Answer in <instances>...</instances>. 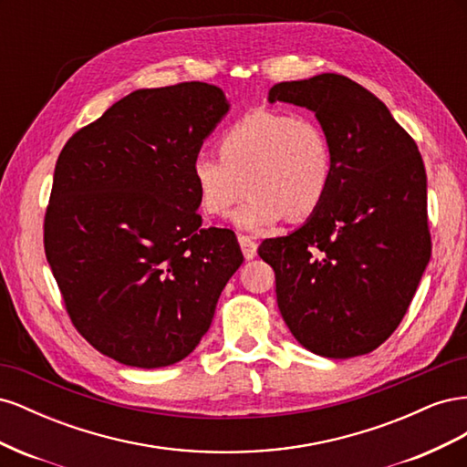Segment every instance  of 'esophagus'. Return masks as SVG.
<instances>
[{"mask_svg": "<svg viewBox=\"0 0 467 467\" xmlns=\"http://www.w3.org/2000/svg\"><path fill=\"white\" fill-rule=\"evenodd\" d=\"M237 242H239V247H242V251H244V257H245L247 261H251L253 257L257 255V244L253 242L251 237H247V235H239V237H237Z\"/></svg>", "mask_w": 467, "mask_h": 467, "instance_id": "obj_1", "label": "esophagus"}]
</instances>
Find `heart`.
I'll list each match as a JSON object with an SVG mask.
<instances>
[{"label": "heart", "mask_w": 467, "mask_h": 467, "mask_svg": "<svg viewBox=\"0 0 467 467\" xmlns=\"http://www.w3.org/2000/svg\"><path fill=\"white\" fill-rule=\"evenodd\" d=\"M218 155L199 153L191 179L204 214H234L235 228L261 235L288 216L306 220L327 201L335 155L323 126L306 115L259 109L237 119L218 138Z\"/></svg>", "instance_id": "1"}]
</instances>
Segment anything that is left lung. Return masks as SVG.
Instances as JSON below:
<instances>
[{
	"mask_svg": "<svg viewBox=\"0 0 467 467\" xmlns=\"http://www.w3.org/2000/svg\"><path fill=\"white\" fill-rule=\"evenodd\" d=\"M276 101L316 112L335 179L316 214L259 255L296 341L327 358L366 355L398 329L431 259L425 163L388 107L345 76L276 83Z\"/></svg>",
	"mask_w": 467,
	"mask_h": 467,
	"instance_id": "left-lung-1",
	"label": "left lung"
}]
</instances>
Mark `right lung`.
<instances>
[{
    "label": "right lung",
    "mask_w": 467,
    "mask_h": 467,
    "mask_svg": "<svg viewBox=\"0 0 467 467\" xmlns=\"http://www.w3.org/2000/svg\"><path fill=\"white\" fill-rule=\"evenodd\" d=\"M228 110L202 81L138 89L56 161L47 259L76 329L120 364L150 370L189 357L244 263L234 232L202 228L191 179Z\"/></svg>",
    "instance_id": "right-lung-1"
}]
</instances>
